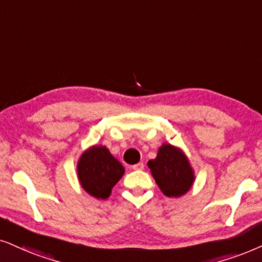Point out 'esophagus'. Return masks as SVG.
I'll return each instance as SVG.
<instances>
[{"label": "esophagus", "mask_w": 262, "mask_h": 262, "mask_svg": "<svg viewBox=\"0 0 262 262\" xmlns=\"http://www.w3.org/2000/svg\"><path fill=\"white\" fill-rule=\"evenodd\" d=\"M132 169H133V170H142V169H144V163L139 162V163L134 164L133 167H132Z\"/></svg>", "instance_id": "esophagus-1"}]
</instances>
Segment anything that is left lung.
<instances>
[{
    "label": "left lung",
    "instance_id": "1",
    "mask_svg": "<svg viewBox=\"0 0 262 262\" xmlns=\"http://www.w3.org/2000/svg\"><path fill=\"white\" fill-rule=\"evenodd\" d=\"M147 165L161 191L168 197L183 196L193 183V171L187 158L169 144H164L158 150L157 157L148 161Z\"/></svg>",
    "mask_w": 262,
    "mask_h": 262
}]
</instances>
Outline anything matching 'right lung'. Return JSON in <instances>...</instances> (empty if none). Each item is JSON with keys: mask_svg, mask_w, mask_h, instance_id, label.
Returning a JSON list of instances; mask_svg holds the SVG:
<instances>
[{"mask_svg": "<svg viewBox=\"0 0 262 262\" xmlns=\"http://www.w3.org/2000/svg\"><path fill=\"white\" fill-rule=\"evenodd\" d=\"M77 171L82 187L92 196L105 200L122 178L124 168L106 147L93 146L82 155Z\"/></svg>", "mask_w": 262, "mask_h": 262, "instance_id": "right-lung-1", "label": "right lung"}]
</instances>
